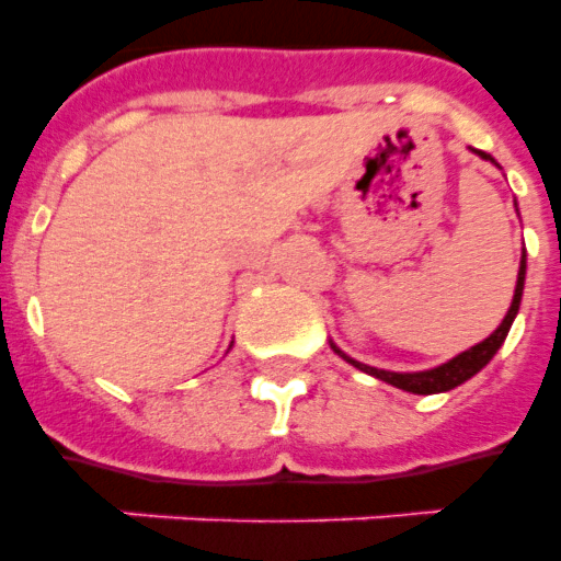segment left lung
<instances>
[{"label":"left lung","mask_w":561,"mask_h":561,"mask_svg":"<svg viewBox=\"0 0 561 561\" xmlns=\"http://www.w3.org/2000/svg\"><path fill=\"white\" fill-rule=\"evenodd\" d=\"M483 160H492V157H486L483 151H478ZM524 271H527V259L522 255V271H518V282H515V297H513V306H510V311H506L504 323L497 325L495 332L489 334L486 341L478 343V346H471L469 352H462V355H457L454 360H448V364H443V367L436 369H427V373H387V369H375V367H367V364H358V360L346 358L341 350L343 358L350 360L352 367L364 369V373L375 375V378H381V381L392 383V387H399V390H408V392H419V396H431V392H445V390H454L457 383L469 381L471 375L480 373V369L486 367L489 360H492V355H495L497 350H501V343L506 341V334H510V325H513L515 314H518V306H522V290H524Z\"/></svg>","instance_id":"left-lung-1"}]
</instances>
